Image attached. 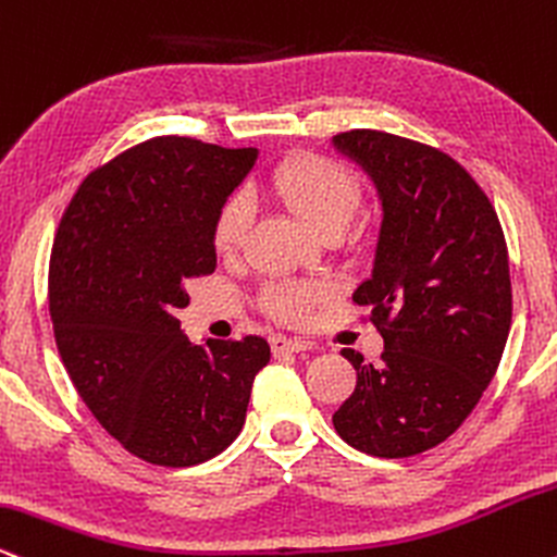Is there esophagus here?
I'll return each instance as SVG.
<instances>
[{
    "label": "esophagus",
    "mask_w": 557,
    "mask_h": 557,
    "mask_svg": "<svg viewBox=\"0 0 557 557\" xmlns=\"http://www.w3.org/2000/svg\"><path fill=\"white\" fill-rule=\"evenodd\" d=\"M273 355H299V351L312 349L310 342H302V338H286V336H273L271 338Z\"/></svg>",
    "instance_id": "34e87169"
}]
</instances>
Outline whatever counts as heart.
Masks as SVG:
<instances>
[{
  "label": "heart",
  "mask_w": 557,
  "mask_h": 557,
  "mask_svg": "<svg viewBox=\"0 0 557 557\" xmlns=\"http://www.w3.org/2000/svg\"><path fill=\"white\" fill-rule=\"evenodd\" d=\"M268 187L323 237H338L362 202V180L342 161L318 153H297L281 161L268 176ZM255 219L252 198L234 193L221 202L213 221V247L221 258H234L245 247ZM329 297L315 281H271L260 289L265 315L286 325H302Z\"/></svg>",
  "instance_id": "obj_1"
}]
</instances>
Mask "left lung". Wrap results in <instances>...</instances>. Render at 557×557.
I'll use <instances>...</instances> for the list:
<instances>
[{
    "label": "left lung",
    "mask_w": 557,
    "mask_h": 557,
    "mask_svg": "<svg viewBox=\"0 0 557 557\" xmlns=\"http://www.w3.org/2000/svg\"><path fill=\"white\" fill-rule=\"evenodd\" d=\"M333 146L375 182L383 226L372 276L351 302L381 331V364L355 349V394L333 428L362 454L407 459L441 446L472 414L511 331V273L485 189L448 153L381 129Z\"/></svg>",
    "instance_id": "left-lung-1"
}]
</instances>
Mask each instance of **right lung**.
<instances>
[{
  "instance_id": "obj_1",
  "label": "right lung",
  "mask_w": 557,
  "mask_h": 557,
  "mask_svg": "<svg viewBox=\"0 0 557 557\" xmlns=\"http://www.w3.org/2000/svg\"><path fill=\"white\" fill-rule=\"evenodd\" d=\"M258 150L163 135L127 148L72 195L49 263L59 357L111 437L156 467L219 456L271 359L260 336L189 344L176 310L215 271L213 221Z\"/></svg>"
}]
</instances>
